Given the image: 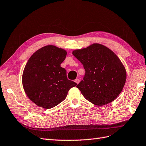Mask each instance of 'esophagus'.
<instances>
[{
	"label": "esophagus",
	"instance_id": "obj_1",
	"mask_svg": "<svg viewBox=\"0 0 146 146\" xmlns=\"http://www.w3.org/2000/svg\"><path fill=\"white\" fill-rule=\"evenodd\" d=\"M74 82H75L76 83H77V84H78L79 83H80V80L78 78V79H76L75 80H74Z\"/></svg>",
	"mask_w": 146,
	"mask_h": 146
}]
</instances>
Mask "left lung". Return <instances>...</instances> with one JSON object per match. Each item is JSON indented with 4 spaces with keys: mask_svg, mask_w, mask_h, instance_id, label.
Returning <instances> with one entry per match:
<instances>
[{
    "mask_svg": "<svg viewBox=\"0 0 146 146\" xmlns=\"http://www.w3.org/2000/svg\"><path fill=\"white\" fill-rule=\"evenodd\" d=\"M85 70L83 80L78 84L86 99L95 105L111 103L119 95L126 80V71L113 51L100 43L73 51Z\"/></svg>",
    "mask_w": 146,
    "mask_h": 146,
    "instance_id": "8db88e82",
    "label": "left lung"
}]
</instances>
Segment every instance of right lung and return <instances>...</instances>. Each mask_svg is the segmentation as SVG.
Segmentation results:
<instances>
[{
    "instance_id": "obj_1",
    "label": "right lung",
    "mask_w": 146,
    "mask_h": 146,
    "mask_svg": "<svg viewBox=\"0 0 146 146\" xmlns=\"http://www.w3.org/2000/svg\"><path fill=\"white\" fill-rule=\"evenodd\" d=\"M66 54L63 48L46 45L36 51L27 62L22 74L23 87L37 106L45 109L57 106L65 100L70 89L76 86L68 80L66 70L60 66Z\"/></svg>"
}]
</instances>
